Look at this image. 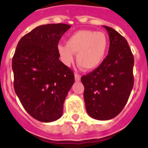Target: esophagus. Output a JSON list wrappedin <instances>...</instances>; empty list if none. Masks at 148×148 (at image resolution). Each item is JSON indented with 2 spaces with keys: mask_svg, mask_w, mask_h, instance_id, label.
Here are the masks:
<instances>
[{
  "mask_svg": "<svg viewBox=\"0 0 148 148\" xmlns=\"http://www.w3.org/2000/svg\"><path fill=\"white\" fill-rule=\"evenodd\" d=\"M75 79L76 82H79L81 80V75H79L78 73H75Z\"/></svg>",
  "mask_w": 148,
  "mask_h": 148,
  "instance_id": "34e87169",
  "label": "esophagus"
}]
</instances>
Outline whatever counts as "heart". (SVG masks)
<instances>
[{
	"mask_svg": "<svg viewBox=\"0 0 148 148\" xmlns=\"http://www.w3.org/2000/svg\"><path fill=\"white\" fill-rule=\"evenodd\" d=\"M108 46V39L103 32L80 30L73 33L66 40V45L58 44L57 50L62 62L71 65L76 53V60L85 70H93L100 65Z\"/></svg>",
	"mask_w": 148,
	"mask_h": 148,
	"instance_id": "b5f03b06",
	"label": "heart"
}]
</instances>
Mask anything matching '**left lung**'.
Listing matches in <instances>:
<instances>
[{"mask_svg": "<svg viewBox=\"0 0 148 148\" xmlns=\"http://www.w3.org/2000/svg\"><path fill=\"white\" fill-rule=\"evenodd\" d=\"M109 36L108 55L93 72L81 79L89 116L99 121L114 118L123 110L133 88L134 58L127 40L103 26Z\"/></svg>", "mask_w": 148, "mask_h": 148, "instance_id": "left-lung-1", "label": "left lung"}]
</instances>
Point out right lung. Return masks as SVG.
Masks as SVG:
<instances>
[{"mask_svg": "<svg viewBox=\"0 0 148 148\" xmlns=\"http://www.w3.org/2000/svg\"><path fill=\"white\" fill-rule=\"evenodd\" d=\"M70 27L38 26L19 40L12 58L16 95L27 113L44 123L61 117L64 100L75 82L73 71L60 61L57 50Z\"/></svg>", "mask_w": 148, "mask_h": 148, "instance_id": "add662e5", "label": "right lung"}]
</instances>
